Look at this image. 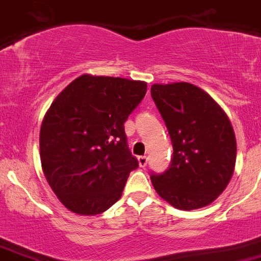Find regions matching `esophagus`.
Instances as JSON below:
<instances>
[{"instance_id": "34e87169", "label": "esophagus", "mask_w": 261, "mask_h": 261, "mask_svg": "<svg viewBox=\"0 0 261 261\" xmlns=\"http://www.w3.org/2000/svg\"><path fill=\"white\" fill-rule=\"evenodd\" d=\"M138 162H139V166L140 167H145L146 164H148V158H146L145 155H140V156H138Z\"/></svg>"}]
</instances>
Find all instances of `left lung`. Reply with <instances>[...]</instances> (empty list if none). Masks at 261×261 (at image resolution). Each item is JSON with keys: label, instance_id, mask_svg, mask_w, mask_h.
Wrapping results in <instances>:
<instances>
[{"label": "left lung", "instance_id": "1", "mask_svg": "<svg viewBox=\"0 0 261 261\" xmlns=\"http://www.w3.org/2000/svg\"><path fill=\"white\" fill-rule=\"evenodd\" d=\"M151 98L173 146L169 168L151 174L156 194L181 211L213 203L232 178L236 136L223 108L190 83L153 84Z\"/></svg>", "mask_w": 261, "mask_h": 261}]
</instances>
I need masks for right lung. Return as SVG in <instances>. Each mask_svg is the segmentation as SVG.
<instances>
[{
  "label": "right lung",
  "instance_id": "add662e5",
  "mask_svg": "<svg viewBox=\"0 0 261 261\" xmlns=\"http://www.w3.org/2000/svg\"><path fill=\"white\" fill-rule=\"evenodd\" d=\"M146 87L140 80L84 74L45 112L39 133L43 173L72 213L100 214L121 198L128 174L139 166L123 123Z\"/></svg>",
  "mask_w": 261,
  "mask_h": 261
}]
</instances>
